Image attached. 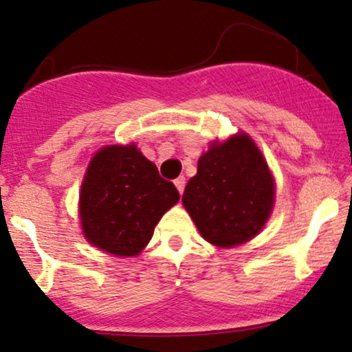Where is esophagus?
<instances>
[{"label":"esophagus","mask_w":352,"mask_h":352,"mask_svg":"<svg viewBox=\"0 0 352 352\" xmlns=\"http://www.w3.org/2000/svg\"><path fill=\"white\" fill-rule=\"evenodd\" d=\"M175 187L180 193H184V188H185V177L184 175H180L179 179H175Z\"/></svg>","instance_id":"obj_1"}]
</instances>
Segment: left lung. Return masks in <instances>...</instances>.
Wrapping results in <instances>:
<instances>
[{
    "mask_svg": "<svg viewBox=\"0 0 352 352\" xmlns=\"http://www.w3.org/2000/svg\"><path fill=\"white\" fill-rule=\"evenodd\" d=\"M273 200L272 173L246 134L213 144L182 199L201 236L217 246L252 240L268 220Z\"/></svg>",
    "mask_w": 352,
    "mask_h": 352,
    "instance_id": "obj_1",
    "label": "left lung"
}]
</instances>
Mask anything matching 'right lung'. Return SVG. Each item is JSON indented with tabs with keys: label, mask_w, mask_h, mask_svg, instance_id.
<instances>
[{
	"label": "right lung",
	"mask_w": 352,
	"mask_h": 352,
	"mask_svg": "<svg viewBox=\"0 0 352 352\" xmlns=\"http://www.w3.org/2000/svg\"><path fill=\"white\" fill-rule=\"evenodd\" d=\"M179 199L175 185L162 179L135 145L104 147L92 159L80 187L82 232L104 252L134 256Z\"/></svg>",
	"instance_id": "obj_1"
}]
</instances>
